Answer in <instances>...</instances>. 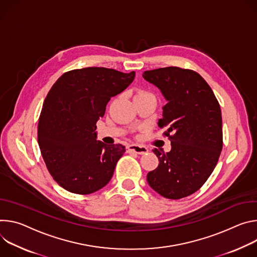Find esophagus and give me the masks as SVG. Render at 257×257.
I'll list each match as a JSON object with an SVG mask.
<instances>
[{"mask_svg":"<svg viewBox=\"0 0 257 257\" xmlns=\"http://www.w3.org/2000/svg\"><path fill=\"white\" fill-rule=\"evenodd\" d=\"M126 152H135L138 154H146L148 152V149L145 146L141 145H128L126 147Z\"/></svg>","mask_w":257,"mask_h":257,"instance_id":"obj_1","label":"esophagus"}]
</instances>
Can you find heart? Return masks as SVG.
Here are the masks:
<instances>
[{
    "instance_id": "heart-1",
    "label": "heart",
    "mask_w": 257,
    "mask_h": 257,
    "mask_svg": "<svg viewBox=\"0 0 257 257\" xmlns=\"http://www.w3.org/2000/svg\"><path fill=\"white\" fill-rule=\"evenodd\" d=\"M148 95H151V94L144 90H139V91H137L135 97H144V96H148Z\"/></svg>"
}]
</instances>
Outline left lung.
I'll return each instance as SVG.
<instances>
[{"label": "left lung", "instance_id": "1", "mask_svg": "<svg viewBox=\"0 0 257 257\" xmlns=\"http://www.w3.org/2000/svg\"><path fill=\"white\" fill-rule=\"evenodd\" d=\"M167 103L158 126L172 144L153 152L157 168L147 175L150 187L167 199H181L200 189L212 174L222 149L219 103L205 79L194 70L164 67L144 71Z\"/></svg>", "mask_w": 257, "mask_h": 257}]
</instances>
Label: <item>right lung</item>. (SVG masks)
I'll use <instances>...</instances> for the list:
<instances>
[{
	"label": "right lung",
	"mask_w": 257,
	"mask_h": 257,
	"mask_svg": "<svg viewBox=\"0 0 257 257\" xmlns=\"http://www.w3.org/2000/svg\"><path fill=\"white\" fill-rule=\"evenodd\" d=\"M135 74L105 67L73 69L49 91L39 118L38 142L50 175L68 192L88 195L111 180L125 147L97 141L96 122Z\"/></svg>",
	"instance_id": "1"
}]
</instances>
